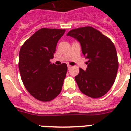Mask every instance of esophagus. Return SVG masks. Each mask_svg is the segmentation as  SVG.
<instances>
[{
	"instance_id": "esophagus-1",
	"label": "esophagus",
	"mask_w": 131,
	"mask_h": 131,
	"mask_svg": "<svg viewBox=\"0 0 131 131\" xmlns=\"http://www.w3.org/2000/svg\"><path fill=\"white\" fill-rule=\"evenodd\" d=\"M68 69H70L71 68V66H69V65H68Z\"/></svg>"
}]
</instances>
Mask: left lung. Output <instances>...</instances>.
I'll return each mask as SVG.
<instances>
[{"mask_svg":"<svg viewBox=\"0 0 131 131\" xmlns=\"http://www.w3.org/2000/svg\"><path fill=\"white\" fill-rule=\"evenodd\" d=\"M80 42L87 68H80L75 76L79 89L93 98L105 95L115 82L118 63L116 49L112 40L92 27L75 29L67 34Z\"/></svg>","mask_w":131,"mask_h":131,"instance_id":"obj_1","label":"left lung"}]
</instances>
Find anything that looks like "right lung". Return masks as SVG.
<instances>
[{"label": "right lung", "mask_w": 131, "mask_h": 131, "mask_svg": "<svg viewBox=\"0 0 131 131\" xmlns=\"http://www.w3.org/2000/svg\"><path fill=\"white\" fill-rule=\"evenodd\" d=\"M65 29L42 28L27 40L19 54V69L25 89L37 100H53L62 91L68 67L52 64L58 40Z\"/></svg>", "instance_id": "right-lung-1"}]
</instances>
